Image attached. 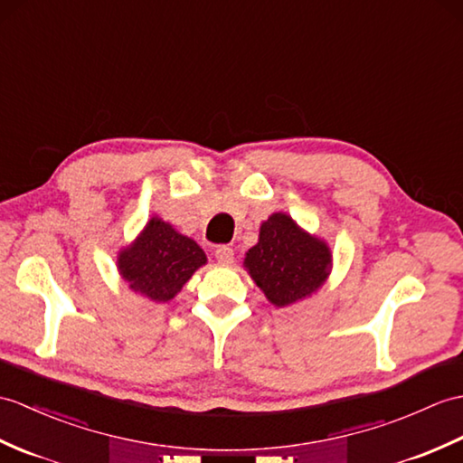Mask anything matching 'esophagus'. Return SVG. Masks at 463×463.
Listing matches in <instances>:
<instances>
[{"mask_svg": "<svg viewBox=\"0 0 463 463\" xmlns=\"http://www.w3.org/2000/svg\"><path fill=\"white\" fill-rule=\"evenodd\" d=\"M214 258H217L221 264H232L234 250L231 249V246H219V249L214 250Z\"/></svg>", "mask_w": 463, "mask_h": 463, "instance_id": "34e87169", "label": "esophagus"}]
</instances>
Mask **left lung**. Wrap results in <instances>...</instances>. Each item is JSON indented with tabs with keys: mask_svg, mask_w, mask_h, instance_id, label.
I'll return each mask as SVG.
<instances>
[{
	"mask_svg": "<svg viewBox=\"0 0 463 463\" xmlns=\"http://www.w3.org/2000/svg\"><path fill=\"white\" fill-rule=\"evenodd\" d=\"M244 268L268 302L286 307L324 286L331 270V250L286 213H274L262 222L258 242L246 252Z\"/></svg>",
	"mask_w": 463,
	"mask_h": 463,
	"instance_id": "1",
	"label": "left lung"
}]
</instances>
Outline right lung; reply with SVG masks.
I'll return each instance as SVG.
<instances>
[{
	"mask_svg": "<svg viewBox=\"0 0 463 463\" xmlns=\"http://www.w3.org/2000/svg\"><path fill=\"white\" fill-rule=\"evenodd\" d=\"M205 262L207 256L195 241L157 217L118 254V270L128 286L152 302L174 299Z\"/></svg>",
	"mask_w": 463,
	"mask_h": 463,
	"instance_id": "obj_1",
	"label": "right lung"
}]
</instances>
